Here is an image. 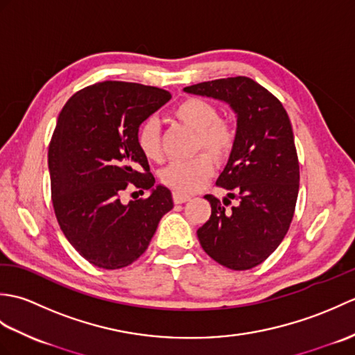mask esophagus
I'll return each mask as SVG.
<instances>
[{"instance_id": "1", "label": "esophagus", "mask_w": 355, "mask_h": 355, "mask_svg": "<svg viewBox=\"0 0 355 355\" xmlns=\"http://www.w3.org/2000/svg\"><path fill=\"white\" fill-rule=\"evenodd\" d=\"M172 198H173V202H175V205H183V202L191 200L189 195H183V193H178V192H173Z\"/></svg>"}]
</instances>
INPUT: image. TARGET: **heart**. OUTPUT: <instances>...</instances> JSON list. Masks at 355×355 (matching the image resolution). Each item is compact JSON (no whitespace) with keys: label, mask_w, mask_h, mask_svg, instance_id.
Instances as JSON below:
<instances>
[{"label":"heart","mask_w":355,"mask_h":355,"mask_svg":"<svg viewBox=\"0 0 355 355\" xmlns=\"http://www.w3.org/2000/svg\"><path fill=\"white\" fill-rule=\"evenodd\" d=\"M172 116L197 134L195 150H206V154L195 155L191 160L173 162L160 172L164 186L178 193L189 195L207 183L214 171L212 159L221 163L229 157L235 143V131L227 120L218 117L214 103L200 97H189L177 103L172 110ZM137 143L146 158L154 162L160 160V131L154 119H148L140 125Z\"/></svg>","instance_id":"b5f03b06"}]
</instances>
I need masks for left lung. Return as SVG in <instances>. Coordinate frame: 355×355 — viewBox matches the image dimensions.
Returning <instances> with one entry per match:
<instances>
[{"instance_id":"left-lung-1","label":"left lung","mask_w":355,"mask_h":355,"mask_svg":"<svg viewBox=\"0 0 355 355\" xmlns=\"http://www.w3.org/2000/svg\"><path fill=\"white\" fill-rule=\"evenodd\" d=\"M186 93L227 103L236 114L235 143L216 180L227 195H206L212 215L197 230L210 258L232 270L259 266L282 243L296 207L299 162L288 114L250 78L201 82ZM230 199L237 205L227 211Z\"/></svg>"}]
</instances>
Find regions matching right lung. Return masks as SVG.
Returning <instances> with one entry per match:
<instances>
[{
    "label": "right lung",
    "mask_w": 355,
    "mask_h": 355,
    "mask_svg": "<svg viewBox=\"0 0 355 355\" xmlns=\"http://www.w3.org/2000/svg\"><path fill=\"white\" fill-rule=\"evenodd\" d=\"M171 93L132 82L105 80L70 97L49 146L51 201L65 238L93 266L116 270L145 253L172 193L155 184L137 143L145 120ZM150 192L125 203L129 183Z\"/></svg>",
    "instance_id": "obj_1"
}]
</instances>
